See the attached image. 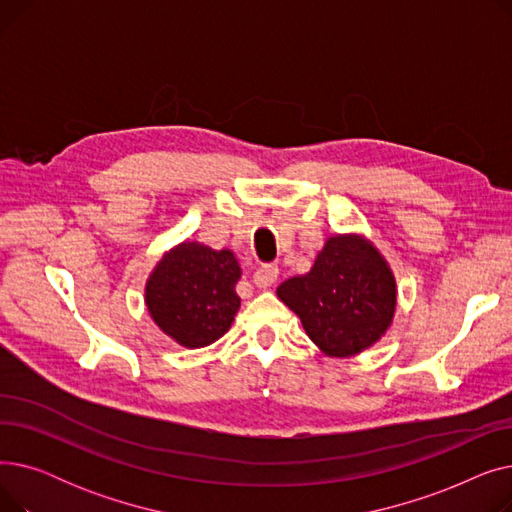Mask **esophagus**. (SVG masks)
I'll return each mask as SVG.
<instances>
[{"label": "esophagus", "mask_w": 512, "mask_h": 512, "mask_svg": "<svg viewBox=\"0 0 512 512\" xmlns=\"http://www.w3.org/2000/svg\"><path fill=\"white\" fill-rule=\"evenodd\" d=\"M276 280H278V265L276 263H263V265L257 267L255 274H253V282L259 288L272 286Z\"/></svg>", "instance_id": "34e87169"}]
</instances>
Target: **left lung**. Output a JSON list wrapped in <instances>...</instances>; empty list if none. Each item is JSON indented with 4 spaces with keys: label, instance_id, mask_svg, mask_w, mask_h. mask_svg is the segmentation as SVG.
<instances>
[{
    "label": "left lung",
    "instance_id": "1",
    "mask_svg": "<svg viewBox=\"0 0 512 512\" xmlns=\"http://www.w3.org/2000/svg\"><path fill=\"white\" fill-rule=\"evenodd\" d=\"M396 292L388 261L361 234L330 236L311 270L276 290L319 351L336 359L367 351L388 332Z\"/></svg>",
    "mask_w": 512,
    "mask_h": 512
}]
</instances>
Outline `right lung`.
<instances>
[{"label": "right lung", "mask_w": 512, "mask_h": 512, "mask_svg": "<svg viewBox=\"0 0 512 512\" xmlns=\"http://www.w3.org/2000/svg\"><path fill=\"white\" fill-rule=\"evenodd\" d=\"M242 272L230 249L215 251L184 240L157 261L145 284V305L155 326L186 348L220 340L240 307Z\"/></svg>", "instance_id": "1"}]
</instances>
